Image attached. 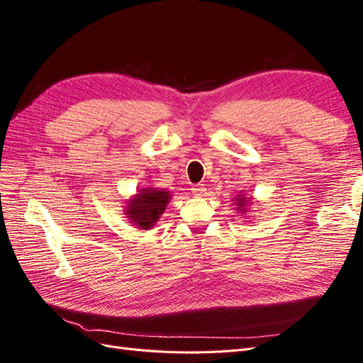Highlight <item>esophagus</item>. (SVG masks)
Wrapping results in <instances>:
<instances>
[{
    "mask_svg": "<svg viewBox=\"0 0 363 363\" xmlns=\"http://www.w3.org/2000/svg\"><path fill=\"white\" fill-rule=\"evenodd\" d=\"M191 191H192V194H194V195H199V196H201V195H204V194H206V188H204V184H201V183H199V184H194Z\"/></svg>",
    "mask_w": 363,
    "mask_h": 363,
    "instance_id": "obj_1",
    "label": "esophagus"
}]
</instances>
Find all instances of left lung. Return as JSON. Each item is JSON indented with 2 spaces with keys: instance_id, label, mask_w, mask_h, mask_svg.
I'll return each mask as SVG.
<instances>
[{
  "instance_id": "obj_1",
  "label": "left lung",
  "mask_w": 363,
  "mask_h": 363,
  "mask_svg": "<svg viewBox=\"0 0 363 363\" xmlns=\"http://www.w3.org/2000/svg\"><path fill=\"white\" fill-rule=\"evenodd\" d=\"M238 208H239V211H244L245 212V208H244V206L247 204V201H245V199H244V196H238Z\"/></svg>"
}]
</instances>
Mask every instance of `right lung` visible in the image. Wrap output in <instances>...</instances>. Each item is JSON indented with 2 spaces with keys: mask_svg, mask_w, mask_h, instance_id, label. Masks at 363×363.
<instances>
[{
  "mask_svg": "<svg viewBox=\"0 0 363 363\" xmlns=\"http://www.w3.org/2000/svg\"><path fill=\"white\" fill-rule=\"evenodd\" d=\"M171 199L169 192L159 189H142L136 199L130 201L127 207V215L130 221L139 228H150L157 223V219L167 208Z\"/></svg>",
  "mask_w": 363,
  "mask_h": 363,
  "instance_id": "obj_1",
  "label": "right lung"
}]
</instances>
